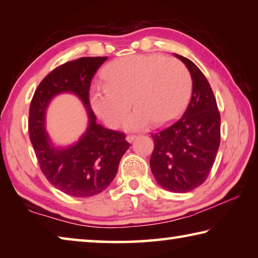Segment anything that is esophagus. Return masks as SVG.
I'll return each instance as SVG.
<instances>
[{"label":"esophagus","mask_w":258,"mask_h":258,"mask_svg":"<svg viewBox=\"0 0 258 258\" xmlns=\"http://www.w3.org/2000/svg\"><path fill=\"white\" fill-rule=\"evenodd\" d=\"M135 138H137V137H135V135H127V137H126V141L131 143V142L134 141Z\"/></svg>","instance_id":"34e87169"}]
</instances>
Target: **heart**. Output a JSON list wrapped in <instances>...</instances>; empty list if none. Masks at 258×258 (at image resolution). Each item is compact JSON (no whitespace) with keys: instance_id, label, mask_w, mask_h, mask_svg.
I'll use <instances>...</instances> for the list:
<instances>
[{"instance_id":"obj_1","label":"heart","mask_w":258,"mask_h":258,"mask_svg":"<svg viewBox=\"0 0 258 258\" xmlns=\"http://www.w3.org/2000/svg\"><path fill=\"white\" fill-rule=\"evenodd\" d=\"M106 83L91 89L93 110L108 126L118 127L126 118L128 131L145 130L151 123L166 125L180 117L189 102L192 78L181 61L160 54L130 55L112 61L103 73Z\"/></svg>"}]
</instances>
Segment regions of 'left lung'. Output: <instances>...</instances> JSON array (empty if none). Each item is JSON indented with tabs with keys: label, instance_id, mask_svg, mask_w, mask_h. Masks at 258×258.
Masks as SVG:
<instances>
[{
	"label": "left lung",
	"instance_id": "left-lung-1",
	"mask_svg": "<svg viewBox=\"0 0 258 258\" xmlns=\"http://www.w3.org/2000/svg\"><path fill=\"white\" fill-rule=\"evenodd\" d=\"M175 56L191 74V100L181 119L151 134L155 148L150 168L161 187L187 192L203 184L211 173L221 142V116L202 71L187 58Z\"/></svg>",
	"mask_w": 258,
	"mask_h": 258
}]
</instances>
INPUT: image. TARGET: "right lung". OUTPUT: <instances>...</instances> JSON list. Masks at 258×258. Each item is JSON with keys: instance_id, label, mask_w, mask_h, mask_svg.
<instances>
[{"instance_id": "obj_1", "label": "right lung", "mask_w": 258, "mask_h": 258, "mask_svg": "<svg viewBox=\"0 0 258 258\" xmlns=\"http://www.w3.org/2000/svg\"><path fill=\"white\" fill-rule=\"evenodd\" d=\"M107 59L86 56L61 64L40 83L30 102L29 138L42 172L52 185L73 197H92L106 190L130 148L124 133L97 123L90 106L92 77ZM62 93H72L81 100L89 120L77 143L56 147L46 132L45 117L50 100Z\"/></svg>"}]
</instances>
